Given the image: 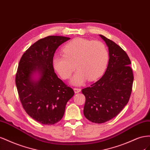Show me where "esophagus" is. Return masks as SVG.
Masks as SVG:
<instances>
[{
    "mask_svg": "<svg viewBox=\"0 0 150 150\" xmlns=\"http://www.w3.org/2000/svg\"><path fill=\"white\" fill-rule=\"evenodd\" d=\"M74 90L75 93H77L81 92V89L80 88H74Z\"/></svg>",
    "mask_w": 150,
    "mask_h": 150,
    "instance_id": "obj_1",
    "label": "esophagus"
}]
</instances>
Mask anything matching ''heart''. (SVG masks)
Returning <instances> with one entry per match:
<instances>
[{
  "label": "heart",
  "mask_w": 150,
  "mask_h": 150,
  "mask_svg": "<svg viewBox=\"0 0 150 150\" xmlns=\"http://www.w3.org/2000/svg\"><path fill=\"white\" fill-rule=\"evenodd\" d=\"M63 55H55L53 65L63 79H69L76 68L71 82L81 85L87 79L93 81L103 74L108 62L109 54L105 46L99 41L75 38L62 49Z\"/></svg>",
  "instance_id": "b5f03b06"
}]
</instances>
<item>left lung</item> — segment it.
<instances>
[{
    "label": "left lung",
    "mask_w": 150,
    "mask_h": 150,
    "mask_svg": "<svg viewBox=\"0 0 150 150\" xmlns=\"http://www.w3.org/2000/svg\"><path fill=\"white\" fill-rule=\"evenodd\" d=\"M100 36L108 46L109 63L104 75L82 89L85 117L95 123H104L121 112L129 100L134 76L127 53L114 41Z\"/></svg>",
    "instance_id": "left-lung-1"
}]
</instances>
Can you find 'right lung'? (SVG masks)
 Wrapping results in <instances>:
<instances>
[{"mask_svg": "<svg viewBox=\"0 0 150 150\" xmlns=\"http://www.w3.org/2000/svg\"><path fill=\"white\" fill-rule=\"evenodd\" d=\"M70 38L49 36L35 42L21 57L16 75L19 99L26 113L42 125L59 122L74 91L55 74V51ZM38 73V78L33 76Z\"/></svg>", "mask_w": 150, "mask_h": 150, "instance_id": "1", "label": "right lung"}]
</instances>
